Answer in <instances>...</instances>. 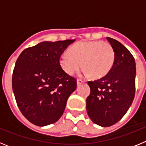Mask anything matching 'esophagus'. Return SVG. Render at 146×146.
<instances>
[{
    "label": "esophagus",
    "mask_w": 146,
    "mask_h": 146,
    "mask_svg": "<svg viewBox=\"0 0 146 146\" xmlns=\"http://www.w3.org/2000/svg\"><path fill=\"white\" fill-rule=\"evenodd\" d=\"M83 82H84V81L82 80L77 79V86H80V85H81Z\"/></svg>",
    "instance_id": "34e87169"
}]
</instances>
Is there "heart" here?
I'll list each match as a JSON object with an SVG mask.
<instances>
[{
  "instance_id": "heart-1",
  "label": "heart",
  "mask_w": 146,
  "mask_h": 146,
  "mask_svg": "<svg viewBox=\"0 0 146 146\" xmlns=\"http://www.w3.org/2000/svg\"><path fill=\"white\" fill-rule=\"evenodd\" d=\"M115 62V51L107 42L80 41L60 55L59 63L67 74L72 75L83 66L85 74L99 79L110 72Z\"/></svg>"
}]
</instances>
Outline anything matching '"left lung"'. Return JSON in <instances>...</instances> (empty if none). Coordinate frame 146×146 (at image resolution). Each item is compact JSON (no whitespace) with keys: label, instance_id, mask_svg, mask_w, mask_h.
Instances as JSON below:
<instances>
[{"label":"left lung","instance_id":"left-lung-1","mask_svg":"<svg viewBox=\"0 0 146 146\" xmlns=\"http://www.w3.org/2000/svg\"><path fill=\"white\" fill-rule=\"evenodd\" d=\"M107 39L115 51L114 64L106 76L88 82L91 94L86 99L89 118L103 127L116 123L130 108L135 97L136 75L131 52L117 40Z\"/></svg>","mask_w":146,"mask_h":146}]
</instances>
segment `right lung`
Returning <instances> with one entry per match:
<instances>
[{"mask_svg": "<svg viewBox=\"0 0 146 146\" xmlns=\"http://www.w3.org/2000/svg\"><path fill=\"white\" fill-rule=\"evenodd\" d=\"M75 39L40 42L24 50L15 64L12 89L22 114L34 125L44 126L59 120L75 91V78L59 63L60 55Z\"/></svg>", "mask_w": 146, "mask_h": 146, "instance_id": "1", "label": "right lung"}]
</instances>
